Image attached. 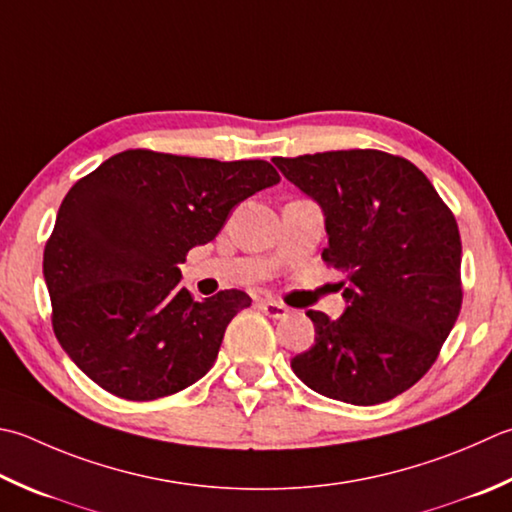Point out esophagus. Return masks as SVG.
Returning a JSON list of instances; mask_svg holds the SVG:
<instances>
[{
    "label": "esophagus",
    "mask_w": 512,
    "mask_h": 512,
    "mask_svg": "<svg viewBox=\"0 0 512 512\" xmlns=\"http://www.w3.org/2000/svg\"><path fill=\"white\" fill-rule=\"evenodd\" d=\"M259 306H262L264 313H266L268 317H273V319H284V317H288V313H290V310H288L284 304L275 302V299H262V302H259Z\"/></svg>",
    "instance_id": "obj_1"
}]
</instances>
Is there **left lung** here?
I'll return each mask as SVG.
<instances>
[{"mask_svg":"<svg viewBox=\"0 0 512 512\" xmlns=\"http://www.w3.org/2000/svg\"><path fill=\"white\" fill-rule=\"evenodd\" d=\"M319 204L324 262L346 273V310H308L315 344L290 359L315 393L375 406L435 364L462 308V239L453 213L415 164L382 150L275 157Z\"/></svg>","mask_w":512,"mask_h":512,"instance_id":"1","label":"left lung"}]
</instances>
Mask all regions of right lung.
I'll list each match as a JSON object with an SVG mask.
<instances>
[{
    "label": "right lung",
    "instance_id": "right-lung-1",
    "mask_svg": "<svg viewBox=\"0 0 512 512\" xmlns=\"http://www.w3.org/2000/svg\"><path fill=\"white\" fill-rule=\"evenodd\" d=\"M279 184L264 159L217 162L124 150L68 190L44 250L53 328L95 384L130 402L179 393L215 364L242 290L190 297V248L246 197Z\"/></svg>",
    "mask_w": 512,
    "mask_h": 512
}]
</instances>
